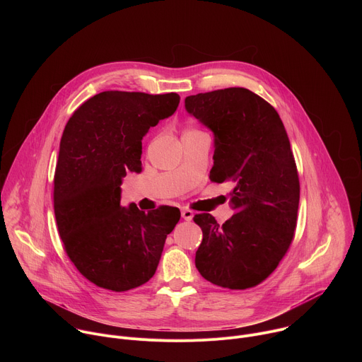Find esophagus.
<instances>
[{
	"label": "esophagus",
	"mask_w": 362,
	"mask_h": 362,
	"mask_svg": "<svg viewBox=\"0 0 362 362\" xmlns=\"http://www.w3.org/2000/svg\"><path fill=\"white\" fill-rule=\"evenodd\" d=\"M193 216H194V214H193L192 211H189V209H183V211H182V218H183L185 221L189 222V221L193 219Z\"/></svg>",
	"instance_id": "1"
}]
</instances>
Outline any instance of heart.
<instances>
[{
  "instance_id": "heart-1",
  "label": "heart",
  "mask_w": 362,
  "mask_h": 362,
  "mask_svg": "<svg viewBox=\"0 0 362 362\" xmlns=\"http://www.w3.org/2000/svg\"><path fill=\"white\" fill-rule=\"evenodd\" d=\"M193 133H200V132H197V130H194V129H187L183 134H193Z\"/></svg>"
}]
</instances>
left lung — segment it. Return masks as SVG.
Listing matches in <instances>:
<instances>
[{
	"label": "left lung",
	"mask_w": 362,
	"mask_h": 362,
	"mask_svg": "<svg viewBox=\"0 0 362 362\" xmlns=\"http://www.w3.org/2000/svg\"><path fill=\"white\" fill-rule=\"evenodd\" d=\"M185 109L214 133L211 180L233 183L229 221L193 218L203 232L196 268L218 286L252 288L276 269L296 226L299 179L286 130L268 101L242 87L187 95Z\"/></svg>",
	"instance_id": "8db88e82"
}]
</instances>
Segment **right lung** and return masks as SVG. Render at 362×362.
I'll return each instance as SVG.
<instances>
[{
    "mask_svg": "<svg viewBox=\"0 0 362 362\" xmlns=\"http://www.w3.org/2000/svg\"><path fill=\"white\" fill-rule=\"evenodd\" d=\"M176 93L103 91L70 117L54 176V214L62 240L78 272L100 288L123 292L156 272L177 208L144 214L122 204L127 173L141 172V140L170 117Z\"/></svg>",
    "mask_w": 362,
    "mask_h": 362,
    "instance_id": "add662e5",
    "label": "right lung"
}]
</instances>
